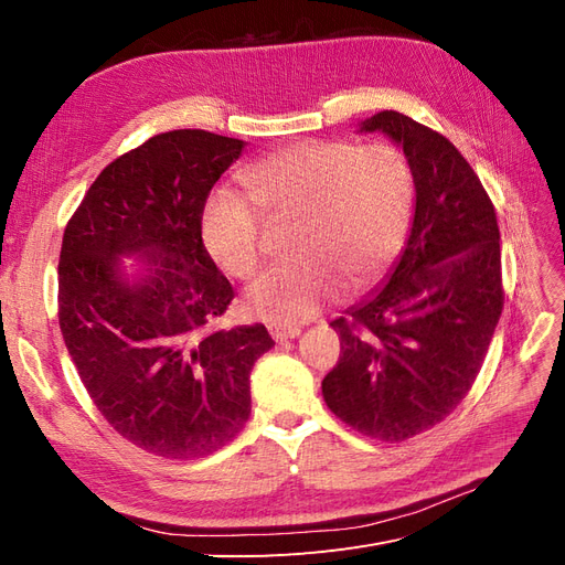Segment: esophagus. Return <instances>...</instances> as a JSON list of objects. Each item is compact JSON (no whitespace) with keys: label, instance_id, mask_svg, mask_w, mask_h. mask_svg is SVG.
Listing matches in <instances>:
<instances>
[{"label":"esophagus","instance_id":"1","mask_svg":"<svg viewBox=\"0 0 565 565\" xmlns=\"http://www.w3.org/2000/svg\"><path fill=\"white\" fill-rule=\"evenodd\" d=\"M268 332L276 341H287V339H295L301 334L299 328H282V324H268Z\"/></svg>","mask_w":565,"mask_h":565}]
</instances>
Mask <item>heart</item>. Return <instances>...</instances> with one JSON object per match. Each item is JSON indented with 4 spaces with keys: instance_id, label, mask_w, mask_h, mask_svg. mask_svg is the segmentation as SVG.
Instances as JSON below:
<instances>
[{
    "instance_id": "1",
    "label": "heart",
    "mask_w": 565,
    "mask_h": 565,
    "mask_svg": "<svg viewBox=\"0 0 565 565\" xmlns=\"http://www.w3.org/2000/svg\"><path fill=\"white\" fill-rule=\"evenodd\" d=\"M243 181L268 218L297 216L287 245L292 259L266 270L245 295L252 316L282 328L311 320L341 280L349 287L377 280L413 224L415 174L391 143L301 141L249 164ZM253 203L216 191L200 218L214 264L237 280L262 264V214Z\"/></svg>"
}]
</instances>
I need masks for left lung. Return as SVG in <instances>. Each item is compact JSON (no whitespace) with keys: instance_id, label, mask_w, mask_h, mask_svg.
I'll return each mask as SVG.
<instances>
[{"instance_id":"1","label":"left lung","mask_w":565,"mask_h":565,"mask_svg":"<svg viewBox=\"0 0 565 565\" xmlns=\"http://www.w3.org/2000/svg\"><path fill=\"white\" fill-rule=\"evenodd\" d=\"M415 174L407 243L382 287L332 322L341 355L322 380L332 413L370 438L405 440L467 396L502 316L500 228L481 181L438 131L396 110L363 119Z\"/></svg>"}]
</instances>
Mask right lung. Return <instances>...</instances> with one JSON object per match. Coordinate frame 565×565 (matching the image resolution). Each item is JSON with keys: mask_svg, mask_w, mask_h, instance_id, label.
I'll list each match as a JSON object with an SVG mask.
<instances>
[{"mask_svg": "<svg viewBox=\"0 0 565 565\" xmlns=\"http://www.w3.org/2000/svg\"><path fill=\"white\" fill-rule=\"evenodd\" d=\"M245 141L158 134L110 162L63 233L58 322L98 413L169 459L218 450L243 429L249 372L276 341L262 322L210 330L233 299L200 218ZM125 258L140 262L129 271Z\"/></svg>", "mask_w": 565, "mask_h": 565, "instance_id": "add662e5", "label": "right lung"}]
</instances>
